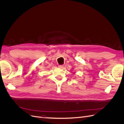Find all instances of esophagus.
I'll list each match as a JSON object with an SVG mask.
<instances>
[{"label":"esophagus","instance_id":"esophagus-1","mask_svg":"<svg viewBox=\"0 0 124 124\" xmlns=\"http://www.w3.org/2000/svg\"><path fill=\"white\" fill-rule=\"evenodd\" d=\"M58 67L59 68H61V69H62V68H63V67H64V66H63V65H59V66H58Z\"/></svg>","mask_w":124,"mask_h":124}]
</instances>
